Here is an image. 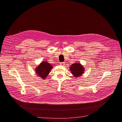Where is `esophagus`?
Returning <instances> with one entry per match:
<instances>
[{
	"label": "esophagus",
	"instance_id": "34e87169",
	"mask_svg": "<svg viewBox=\"0 0 122 122\" xmlns=\"http://www.w3.org/2000/svg\"><path fill=\"white\" fill-rule=\"evenodd\" d=\"M60 64L61 65V66H63L65 65V64L64 62H61V63H60Z\"/></svg>",
	"mask_w": 122,
	"mask_h": 122
}]
</instances>
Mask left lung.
Returning a JSON list of instances; mask_svg holds the SVG:
<instances>
[{
    "mask_svg": "<svg viewBox=\"0 0 122 122\" xmlns=\"http://www.w3.org/2000/svg\"><path fill=\"white\" fill-rule=\"evenodd\" d=\"M71 74L75 77H78L82 76L85 71L83 65L80 63H75L72 64L70 67Z\"/></svg>",
    "mask_w": 122,
    "mask_h": 122,
    "instance_id": "obj_1",
    "label": "left lung"
}]
</instances>
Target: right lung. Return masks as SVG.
Returning a JSON list of instances; mask_svg holds the SVG:
<instances>
[{
  "mask_svg": "<svg viewBox=\"0 0 122 122\" xmlns=\"http://www.w3.org/2000/svg\"><path fill=\"white\" fill-rule=\"evenodd\" d=\"M53 67L47 61L42 62L35 69L36 75L43 79L46 78Z\"/></svg>",
  "mask_w": 122,
  "mask_h": 122,
  "instance_id": "right-lung-1",
  "label": "right lung"
}]
</instances>
